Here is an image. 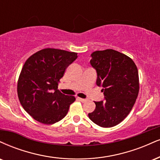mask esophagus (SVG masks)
Returning a JSON list of instances; mask_svg holds the SVG:
<instances>
[{
    "label": "esophagus",
    "mask_w": 160,
    "mask_h": 160,
    "mask_svg": "<svg viewBox=\"0 0 160 160\" xmlns=\"http://www.w3.org/2000/svg\"><path fill=\"white\" fill-rule=\"evenodd\" d=\"M78 101H81L82 103H84V102H86V101H87V100H86V99H84V98H78Z\"/></svg>",
    "instance_id": "1"
}]
</instances>
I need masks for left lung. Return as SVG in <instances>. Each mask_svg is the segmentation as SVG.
<instances>
[{
  "instance_id": "left-lung-1",
  "label": "left lung",
  "mask_w": 160,
  "mask_h": 160,
  "mask_svg": "<svg viewBox=\"0 0 160 160\" xmlns=\"http://www.w3.org/2000/svg\"><path fill=\"white\" fill-rule=\"evenodd\" d=\"M90 64L97 72L96 84L102 86L104 100L95 101L88 118L102 128H112L128 116L139 90L137 67L132 59L112 49L91 54Z\"/></svg>"
}]
</instances>
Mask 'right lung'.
<instances>
[{"instance_id":"right-lung-1","label":"right lung","mask_w":160,"mask_h":160,"mask_svg":"<svg viewBox=\"0 0 160 160\" xmlns=\"http://www.w3.org/2000/svg\"><path fill=\"white\" fill-rule=\"evenodd\" d=\"M78 58V53L45 48L25 62L18 81V96L24 110L37 122L53 124L62 120L75 101L58 90L65 69Z\"/></svg>"}]
</instances>
